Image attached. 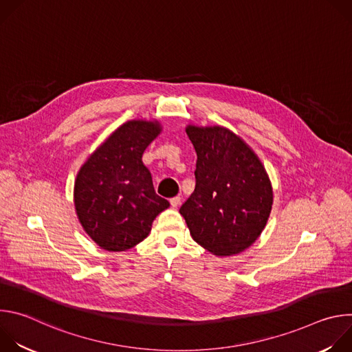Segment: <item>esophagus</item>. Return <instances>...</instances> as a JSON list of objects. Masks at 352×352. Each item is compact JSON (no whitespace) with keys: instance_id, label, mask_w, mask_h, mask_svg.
I'll return each instance as SVG.
<instances>
[{"instance_id":"esophagus-1","label":"esophagus","mask_w":352,"mask_h":352,"mask_svg":"<svg viewBox=\"0 0 352 352\" xmlns=\"http://www.w3.org/2000/svg\"><path fill=\"white\" fill-rule=\"evenodd\" d=\"M179 202H181V197H179V196H174V197L170 199V205H171V208H174V209L179 205Z\"/></svg>"}]
</instances>
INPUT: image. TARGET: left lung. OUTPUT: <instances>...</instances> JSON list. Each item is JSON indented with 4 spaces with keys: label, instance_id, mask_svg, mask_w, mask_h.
<instances>
[{
    "label": "left lung",
    "instance_id": "1",
    "mask_svg": "<svg viewBox=\"0 0 352 352\" xmlns=\"http://www.w3.org/2000/svg\"><path fill=\"white\" fill-rule=\"evenodd\" d=\"M197 156L195 190L181 206L192 238L217 256L236 255L263 231L273 190L258 156L223 126L189 125Z\"/></svg>",
    "mask_w": 352,
    "mask_h": 352
}]
</instances>
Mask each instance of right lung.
<instances>
[{
    "label": "right lung",
    "instance_id": "right-lung-1",
    "mask_svg": "<svg viewBox=\"0 0 352 352\" xmlns=\"http://www.w3.org/2000/svg\"><path fill=\"white\" fill-rule=\"evenodd\" d=\"M162 128L128 121L82 166L75 181V209L87 235L110 252L143 241L170 204L156 195L142 155Z\"/></svg>",
    "mask_w": 352,
    "mask_h": 352
}]
</instances>
